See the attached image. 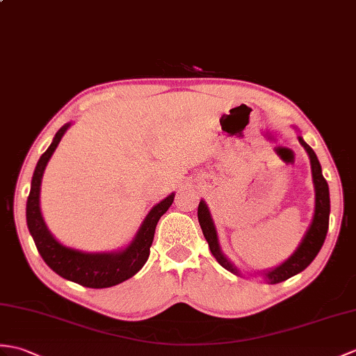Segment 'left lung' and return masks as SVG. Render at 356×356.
I'll use <instances>...</instances> for the list:
<instances>
[{
	"mask_svg": "<svg viewBox=\"0 0 356 356\" xmlns=\"http://www.w3.org/2000/svg\"><path fill=\"white\" fill-rule=\"evenodd\" d=\"M299 143L303 145L305 150H307L311 161L312 181H314V189H316V209H314L311 226L307 230V234H305L302 243L299 244V247H297L296 252L285 262L280 264V266L262 273V276L266 277L268 284L284 282V280L290 279L291 276L307 268L314 261V258H316L317 253L320 252L321 245H323L326 234H327V227H329L330 200H329L327 181L323 177V172H321V165L317 159V154L314 153V150L307 143H305L302 136H299ZM197 217H198V222H200V227L203 230L206 241L209 244V249H211V253L213 254V258L218 261L221 267H225L226 270L232 271L234 275L239 276V270L226 258L225 253L221 252L216 225H213L211 212L203 200L200 202V204H198Z\"/></svg>",
	"mask_w": 356,
	"mask_h": 356,
	"instance_id": "1",
	"label": "left lung"
}]
</instances>
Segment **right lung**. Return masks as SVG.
Wrapping results in <instances>:
<instances>
[{
	"label": "right lung",
	"instance_id": "right-lung-1",
	"mask_svg": "<svg viewBox=\"0 0 356 356\" xmlns=\"http://www.w3.org/2000/svg\"><path fill=\"white\" fill-rule=\"evenodd\" d=\"M70 126L71 122L65 124V126L59 129L51 145L47 148V152L38 161L27 198V226L39 254L42 256L47 266L54 273L66 280H71V282L88 288H109L135 276L144 267L148 256H150V247L154 238L156 225H158L159 218L172 204L175 193L153 206L152 211L144 218L143 225L138 229L135 238L131 239V243L126 249L109 253H88L63 245L57 241L45 225L42 212H40L39 195L40 181H42L47 163Z\"/></svg>",
	"mask_w": 356,
	"mask_h": 356
}]
</instances>
